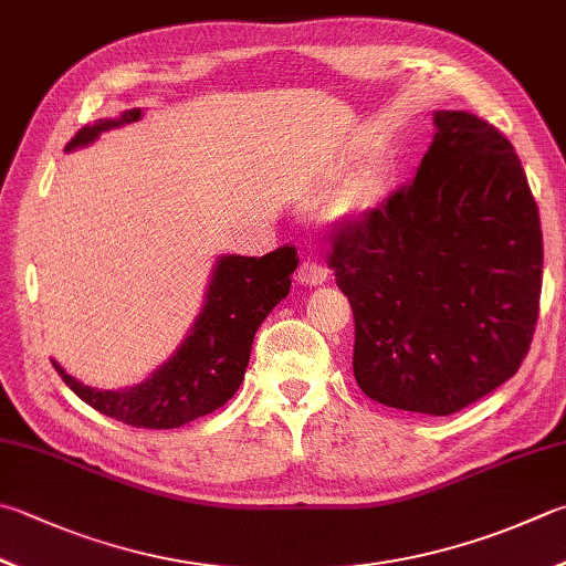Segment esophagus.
Returning <instances> with one entry per match:
<instances>
[{
	"mask_svg": "<svg viewBox=\"0 0 566 566\" xmlns=\"http://www.w3.org/2000/svg\"><path fill=\"white\" fill-rule=\"evenodd\" d=\"M325 279H327V271L323 269V265H317V263H313V261L301 263V269L295 271V281L301 283V285L315 287V285H323Z\"/></svg>",
	"mask_w": 566,
	"mask_h": 566,
	"instance_id": "1",
	"label": "esophagus"
}]
</instances>
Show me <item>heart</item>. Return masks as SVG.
<instances>
[{"mask_svg":"<svg viewBox=\"0 0 566 566\" xmlns=\"http://www.w3.org/2000/svg\"><path fill=\"white\" fill-rule=\"evenodd\" d=\"M377 197V182L371 177H357L349 179V182L339 185L333 195L323 201V209H319V219L325 223H345L349 219H357L367 214L375 205Z\"/></svg>","mask_w":566,"mask_h":566,"instance_id":"1","label":"heart"}]
</instances>
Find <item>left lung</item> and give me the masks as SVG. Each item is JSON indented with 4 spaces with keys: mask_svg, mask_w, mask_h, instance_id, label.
Here are the masks:
<instances>
[{
    "mask_svg": "<svg viewBox=\"0 0 566 566\" xmlns=\"http://www.w3.org/2000/svg\"><path fill=\"white\" fill-rule=\"evenodd\" d=\"M416 179L335 231L327 265L355 313L352 369L384 407L449 416L520 369L542 291L525 169L493 125L433 113Z\"/></svg>",
    "mask_w": 566,
    "mask_h": 566,
    "instance_id": "obj_1",
    "label": "left lung"
}]
</instances>
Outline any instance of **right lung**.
<instances>
[{"label": "right lung", "instance_id": "obj_1", "mask_svg": "<svg viewBox=\"0 0 566 566\" xmlns=\"http://www.w3.org/2000/svg\"><path fill=\"white\" fill-rule=\"evenodd\" d=\"M143 108L123 111L117 117H101L66 145V153L81 150L103 133L137 123ZM297 269L295 249L283 247L261 259L223 253L209 275L195 323L179 347L143 381L123 389H98L78 381L56 359L61 379L88 407L137 429H179L223 407L247 375L255 329L291 291Z\"/></svg>", "mask_w": 566, "mask_h": 566}]
</instances>
